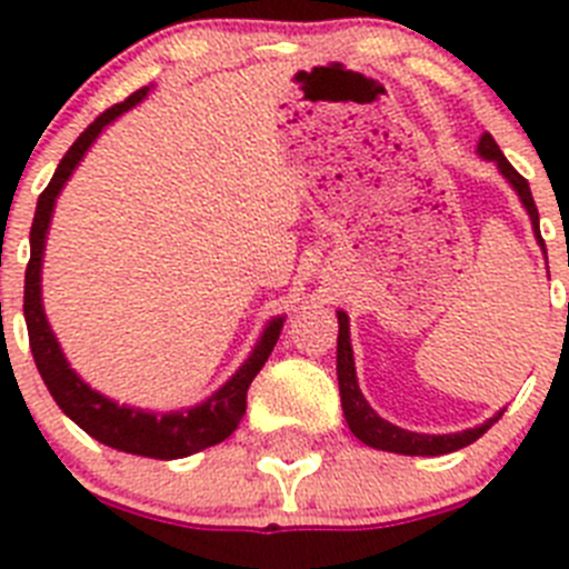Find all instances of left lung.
I'll list each match as a JSON object with an SVG mask.
<instances>
[{"label":"left lung","mask_w":569,"mask_h":569,"mask_svg":"<svg viewBox=\"0 0 569 569\" xmlns=\"http://www.w3.org/2000/svg\"><path fill=\"white\" fill-rule=\"evenodd\" d=\"M479 156L496 161L499 172L508 178L510 187L516 189L519 201L525 203L530 221H533V232L539 247L545 249V240L539 232V209L533 203V192H530V183L513 170V163L505 158V152L499 150V144L493 141L490 132H485L479 138ZM547 254V249H545ZM337 322H340V335H337V380H340V399H342V413H346V422L351 428L360 442H366L368 448L377 450H391V453H406V457H442V453H453V450L465 448V445L476 442L488 431L490 425L501 417L505 411H499L496 417H490L488 422L479 425V428H468V431L459 433H413L406 428H397L388 419H382L380 413L368 406V399L362 397L360 386H357V371H355V351H351V337H348V315L346 311H337Z\"/></svg>","instance_id":"1"}]
</instances>
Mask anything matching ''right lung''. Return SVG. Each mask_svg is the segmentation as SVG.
Wrapping results in <instances>:
<instances>
[{
  "instance_id": "right-lung-1",
  "label": "right lung",
  "mask_w": 569,
  "mask_h": 569,
  "mask_svg": "<svg viewBox=\"0 0 569 569\" xmlns=\"http://www.w3.org/2000/svg\"><path fill=\"white\" fill-rule=\"evenodd\" d=\"M150 93V87H141L138 93L124 99L121 104H112L104 110L93 124L87 127L76 144L70 147L68 156L61 158L56 167L53 178L39 196L33 214V227H30V260L28 272H24V322H28L30 351L39 373H42L44 386H48L50 397L56 399V406L68 413L81 431H87L99 442L110 445L124 453H136V457L150 459H181L189 453H198L203 448L223 442L229 433L238 428V422L247 413V391L252 380L258 377L260 368L266 366L269 355H272L274 342H278L280 329H283V317H274L260 335L258 346L249 355V360L232 373V380L221 386L207 402L196 408H183V411L170 413H150L141 408H127L112 402V399L101 397L99 391L87 386L79 373L70 368V362L61 355L56 335L50 331V322L42 309V258H44V238H48L50 218H53L56 198H59L61 187L73 176L84 152L90 150L99 132L104 130L110 121H116L121 112L136 107L138 101Z\"/></svg>"
}]
</instances>
